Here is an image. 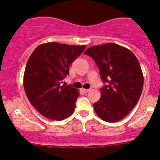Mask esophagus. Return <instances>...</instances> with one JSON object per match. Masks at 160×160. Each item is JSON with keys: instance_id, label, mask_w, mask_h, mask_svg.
<instances>
[{"instance_id": "34e87169", "label": "esophagus", "mask_w": 160, "mask_h": 160, "mask_svg": "<svg viewBox=\"0 0 160 160\" xmlns=\"http://www.w3.org/2000/svg\"><path fill=\"white\" fill-rule=\"evenodd\" d=\"M83 92H84V93H88V92L90 91V89H83Z\"/></svg>"}]
</instances>
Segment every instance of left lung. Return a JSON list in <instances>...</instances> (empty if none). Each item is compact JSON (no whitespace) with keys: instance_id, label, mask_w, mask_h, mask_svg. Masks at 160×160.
Here are the masks:
<instances>
[{"instance_id":"left-lung-1","label":"left lung","mask_w":160,"mask_h":160,"mask_svg":"<svg viewBox=\"0 0 160 160\" xmlns=\"http://www.w3.org/2000/svg\"><path fill=\"white\" fill-rule=\"evenodd\" d=\"M94 60L106 84L93 104L96 114L107 122L122 120L136 105L143 88L142 71L133 52L114 43L92 46L84 52Z\"/></svg>"}]
</instances>
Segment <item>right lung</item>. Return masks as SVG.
Masks as SVG:
<instances>
[{
  "label": "right lung",
  "mask_w": 160,
  "mask_h": 160,
  "mask_svg": "<svg viewBox=\"0 0 160 160\" xmlns=\"http://www.w3.org/2000/svg\"><path fill=\"white\" fill-rule=\"evenodd\" d=\"M86 46L48 42L30 56L24 73V88L28 101L41 114L61 121L72 114L79 91L62 84L69 67Z\"/></svg>",
  "instance_id": "1"
}]
</instances>
